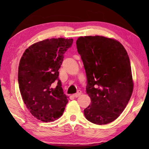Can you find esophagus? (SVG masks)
<instances>
[{"mask_svg": "<svg viewBox=\"0 0 149 149\" xmlns=\"http://www.w3.org/2000/svg\"><path fill=\"white\" fill-rule=\"evenodd\" d=\"M81 94V91H78L76 93H75V94L73 95V96H74V97H79Z\"/></svg>", "mask_w": 149, "mask_h": 149, "instance_id": "34e87169", "label": "esophagus"}]
</instances>
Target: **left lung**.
I'll return each instance as SVG.
<instances>
[{"label":"left lung","instance_id":"1","mask_svg":"<svg viewBox=\"0 0 149 149\" xmlns=\"http://www.w3.org/2000/svg\"><path fill=\"white\" fill-rule=\"evenodd\" d=\"M76 45L86 72V92L91 100L84 115L95 124H107L122 114L133 93L127 52L119 41L98 35L80 37Z\"/></svg>","mask_w":149,"mask_h":149}]
</instances>
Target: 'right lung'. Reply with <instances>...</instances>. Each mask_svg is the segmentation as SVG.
<instances>
[{"instance_id": "obj_1", "label": "right lung", "mask_w": 149, "mask_h": 149, "mask_svg": "<svg viewBox=\"0 0 149 149\" xmlns=\"http://www.w3.org/2000/svg\"><path fill=\"white\" fill-rule=\"evenodd\" d=\"M73 41L52 38L37 42L25 50L19 61L18 84L22 99L31 114L42 122L58 119L68 102L58 70ZM54 82L57 86L52 88Z\"/></svg>"}]
</instances>
